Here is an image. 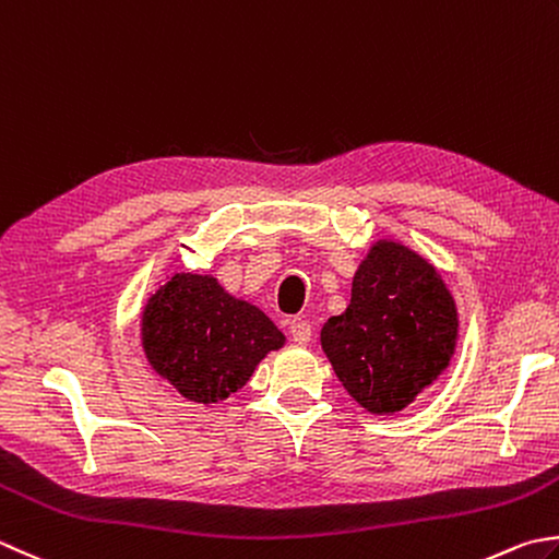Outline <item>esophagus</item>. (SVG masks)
Segmentation results:
<instances>
[{"label":"esophagus","instance_id":"1","mask_svg":"<svg viewBox=\"0 0 559 559\" xmlns=\"http://www.w3.org/2000/svg\"><path fill=\"white\" fill-rule=\"evenodd\" d=\"M290 336H293L295 344L308 346L310 344V336H312L310 322L302 320V317H293V320H290Z\"/></svg>","mask_w":559,"mask_h":559}]
</instances>
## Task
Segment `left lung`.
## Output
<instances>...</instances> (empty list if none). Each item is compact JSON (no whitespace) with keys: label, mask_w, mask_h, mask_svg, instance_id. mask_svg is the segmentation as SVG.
<instances>
[{"label":"left lung","mask_w":559,"mask_h":559,"mask_svg":"<svg viewBox=\"0 0 559 559\" xmlns=\"http://www.w3.org/2000/svg\"><path fill=\"white\" fill-rule=\"evenodd\" d=\"M320 342L360 407L395 414L451 364L457 308L429 259L378 239L356 271L352 302L324 322Z\"/></svg>","instance_id":"1"}]
</instances>
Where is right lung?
Here are the masks:
<instances>
[{"label": "right lung", "instance_id": "right-lung-1", "mask_svg": "<svg viewBox=\"0 0 559 559\" xmlns=\"http://www.w3.org/2000/svg\"><path fill=\"white\" fill-rule=\"evenodd\" d=\"M142 352L181 397L217 404L247 385L286 336L257 305L229 295L217 278L174 273L142 310Z\"/></svg>", "mask_w": 559, "mask_h": 559}]
</instances>
